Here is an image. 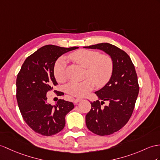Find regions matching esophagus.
<instances>
[{"label":"esophagus","mask_w":160,"mask_h":160,"mask_svg":"<svg viewBox=\"0 0 160 160\" xmlns=\"http://www.w3.org/2000/svg\"><path fill=\"white\" fill-rule=\"evenodd\" d=\"M81 100H82V98H76V99H75V100H74V103L77 104L79 102H80Z\"/></svg>","instance_id":"1"}]
</instances>
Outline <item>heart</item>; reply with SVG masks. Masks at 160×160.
<instances>
[{
	"mask_svg": "<svg viewBox=\"0 0 160 160\" xmlns=\"http://www.w3.org/2000/svg\"><path fill=\"white\" fill-rule=\"evenodd\" d=\"M70 58L86 68L85 77L82 81H71L65 85V91L76 97H84L90 92L94 83L97 87H102L110 80L113 71V61L108 54H100L93 50L80 49L72 53ZM67 62L65 58H58L53 67V75L56 80L62 82L66 79Z\"/></svg>",
	"mask_w": 160,
	"mask_h": 160,
	"instance_id": "heart-1",
	"label": "heart"
}]
</instances>
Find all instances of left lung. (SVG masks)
Returning a JSON list of instances; mask_svg holds the SVG:
<instances>
[{
  "mask_svg": "<svg viewBox=\"0 0 160 160\" xmlns=\"http://www.w3.org/2000/svg\"><path fill=\"white\" fill-rule=\"evenodd\" d=\"M84 48L102 50L113 61L109 81L95 92L98 100L91 102V110L85 116L86 126L93 133L110 135L122 129L131 118L139 92L137 75L130 56L118 47L102 42ZM104 101L110 104L102 108Z\"/></svg>",
  "mask_w": 160,
  "mask_h": 160,
  "instance_id": "obj_1",
  "label": "left lung"
}]
</instances>
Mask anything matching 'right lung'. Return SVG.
I'll return each instance as SVG.
<instances>
[{"label": "right lung", "mask_w": 160, "mask_h": 160, "mask_svg": "<svg viewBox=\"0 0 160 160\" xmlns=\"http://www.w3.org/2000/svg\"><path fill=\"white\" fill-rule=\"evenodd\" d=\"M79 48L47 45L26 58L16 79V98L19 111L28 126L42 136H52L63 130L65 117L74 108L71 102L59 99L52 106L47 103V93L58 85L53 67L62 54ZM54 90L58 96L61 92Z\"/></svg>", "instance_id": "add662e5"}]
</instances>
